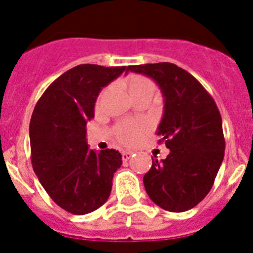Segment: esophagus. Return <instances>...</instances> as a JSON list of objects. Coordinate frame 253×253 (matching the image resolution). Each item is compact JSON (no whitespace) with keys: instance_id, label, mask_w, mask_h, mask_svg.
I'll use <instances>...</instances> for the list:
<instances>
[{"instance_id":"esophagus-1","label":"esophagus","mask_w":253,"mask_h":253,"mask_svg":"<svg viewBox=\"0 0 253 253\" xmlns=\"http://www.w3.org/2000/svg\"><path fill=\"white\" fill-rule=\"evenodd\" d=\"M132 155H133L132 151H125V152L122 153V160H124V161H127V160L131 159Z\"/></svg>"}]
</instances>
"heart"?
<instances>
[{"mask_svg":"<svg viewBox=\"0 0 253 253\" xmlns=\"http://www.w3.org/2000/svg\"><path fill=\"white\" fill-rule=\"evenodd\" d=\"M127 87L131 93L132 97L137 94L145 93V92H155V84L152 81L142 76H131L127 80ZM145 129L143 125L132 124V122H126V124L120 125L117 128V138L125 145H132L140 138L141 133Z\"/></svg>","mask_w":253,"mask_h":253,"instance_id":"b5f03b06","label":"heart"}]
</instances>
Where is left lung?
I'll use <instances>...</instances> for the list:
<instances>
[{
    "instance_id": "1",
    "label": "left lung",
    "mask_w": 253,
    "mask_h": 253,
    "mask_svg": "<svg viewBox=\"0 0 253 253\" xmlns=\"http://www.w3.org/2000/svg\"><path fill=\"white\" fill-rule=\"evenodd\" d=\"M127 71L151 77L164 96L157 134L169 153L161 161L152 159L143 176L146 192L166 211L193 209L212 188L225 156L222 119L216 102L191 73L173 63L128 66Z\"/></svg>"
}]
</instances>
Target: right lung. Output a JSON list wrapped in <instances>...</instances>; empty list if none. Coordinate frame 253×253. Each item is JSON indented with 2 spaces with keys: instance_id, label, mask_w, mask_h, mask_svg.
I'll list each match as a JSON object with an SVG mask.
<instances>
[{
  "instance_id": "obj_1",
  "label": "right lung",
  "mask_w": 253,
  "mask_h": 253,
  "mask_svg": "<svg viewBox=\"0 0 253 253\" xmlns=\"http://www.w3.org/2000/svg\"><path fill=\"white\" fill-rule=\"evenodd\" d=\"M124 71L126 66H76L52 82L35 106L30 122L32 167L53 202L70 213L86 214L102 206L122 165L119 151L89 150L86 125L93 119L101 89Z\"/></svg>"
}]
</instances>
